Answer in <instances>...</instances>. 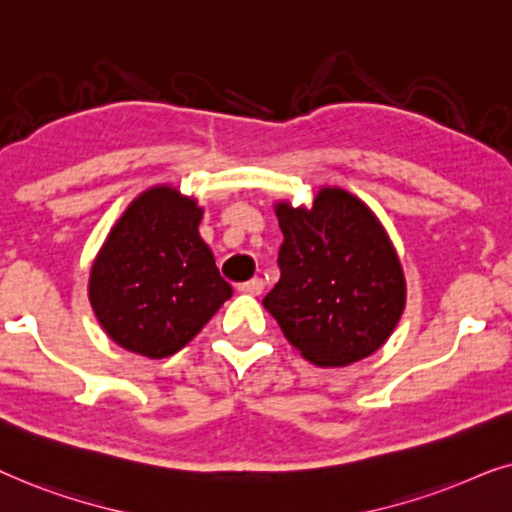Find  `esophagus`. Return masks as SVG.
I'll list each match as a JSON object with an SVG mask.
<instances>
[{"label": "esophagus", "instance_id": "34e87169", "mask_svg": "<svg viewBox=\"0 0 512 512\" xmlns=\"http://www.w3.org/2000/svg\"><path fill=\"white\" fill-rule=\"evenodd\" d=\"M238 290L245 292V295H252V297H257V295H262V290H264V283H262V278H250V281H245V283L238 285Z\"/></svg>", "mask_w": 512, "mask_h": 512}]
</instances>
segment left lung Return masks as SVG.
<instances>
[{"label":"left lung","mask_w":512,"mask_h":512,"mask_svg":"<svg viewBox=\"0 0 512 512\" xmlns=\"http://www.w3.org/2000/svg\"><path fill=\"white\" fill-rule=\"evenodd\" d=\"M281 278L262 299L309 363L344 367L381 349L405 309V274L386 229L358 196L323 187L311 208L276 206Z\"/></svg>","instance_id":"8db88e82"}]
</instances>
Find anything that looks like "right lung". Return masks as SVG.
<instances>
[{
    "mask_svg": "<svg viewBox=\"0 0 512 512\" xmlns=\"http://www.w3.org/2000/svg\"><path fill=\"white\" fill-rule=\"evenodd\" d=\"M203 208L159 185L142 192L109 231L91 267L88 299L121 349L168 358L231 297L199 234Z\"/></svg>",
    "mask_w": 512,
    "mask_h": 512,
    "instance_id": "obj_1",
    "label": "right lung"
}]
</instances>
